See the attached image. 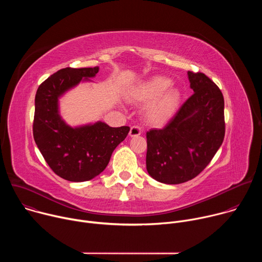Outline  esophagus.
Listing matches in <instances>:
<instances>
[{
	"mask_svg": "<svg viewBox=\"0 0 262 262\" xmlns=\"http://www.w3.org/2000/svg\"><path fill=\"white\" fill-rule=\"evenodd\" d=\"M141 133H142L141 128H140L139 126H137V125H134V126H132V127H130V130H129V137H138V136H140V135H141Z\"/></svg>",
	"mask_w": 262,
	"mask_h": 262,
	"instance_id": "esophagus-1",
	"label": "esophagus"
}]
</instances>
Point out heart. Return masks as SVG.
<instances>
[{
  "label": "heart",
  "mask_w": 262,
  "mask_h": 262,
  "mask_svg": "<svg viewBox=\"0 0 262 262\" xmlns=\"http://www.w3.org/2000/svg\"><path fill=\"white\" fill-rule=\"evenodd\" d=\"M172 81L166 77H155L135 86L128 98L138 103H147L145 115L152 122H164L170 118L179 106L180 92L171 87Z\"/></svg>",
  "instance_id": "b5f03b06"
}]
</instances>
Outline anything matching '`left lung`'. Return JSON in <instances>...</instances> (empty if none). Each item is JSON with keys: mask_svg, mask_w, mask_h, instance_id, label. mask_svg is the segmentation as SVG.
Segmentation results:
<instances>
[{"mask_svg": "<svg viewBox=\"0 0 262 262\" xmlns=\"http://www.w3.org/2000/svg\"><path fill=\"white\" fill-rule=\"evenodd\" d=\"M194 94L163 128L146 134V169L157 181L178 184L210 163L225 136L224 97L204 73L188 71Z\"/></svg>", "mask_w": 262, "mask_h": 262, "instance_id": "1", "label": "left lung"}]
</instances>
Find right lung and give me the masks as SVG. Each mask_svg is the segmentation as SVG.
I'll return each mask as SVG.
<instances>
[{
  "mask_svg": "<svg viewBox=\"0 0 262 262\" xmlns=\"http://www.w3.org/2000/svg\"><path fill=\"white\" fill-rule=\"evenodd\" d=\"M99 67L63 68L47 79L36 92L33 136L51 169L73 182L90 180L107 166L129 126L111 127L97 121L70 126L60 115L59 99L81 82H92Z\"/></svg>",
  "mask_w": 262,
  "mask_h": 262,
  "instance_id": "obj_1",
  "label": "right lung"
}]
</instances>
